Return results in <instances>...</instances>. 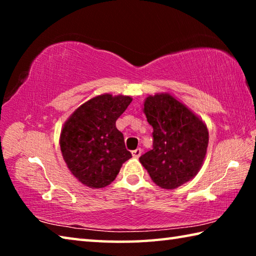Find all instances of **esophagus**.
<instances>
[{"label":"esophagus","mask_w":256,"mask_h":256,"mask_svg":"<svg viewBox=\"0 0 256 256\" xmlns=\"http://www.w3.org/2000/svg\"><path fill=\"white\" fill-rule=\"evenodd\" d=\"M141 154H142V150L140 148H138V149L132 151V156L134 158H138L141 156Z\"/></svg>","instance_id":"1"}]
</instances>
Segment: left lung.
Returning <instances> with one entry per match:
<instances>
[{
    "instance_id": "left-lung-1",
    "label": "left lung",
    "mask_w": 256,
    "mask_h": 256,
    "mask_svg": "<svg viewBox=\"0 0 256 256\" xmlns=\"http://www.w3.org/2000/svg\"><path fill=\"white\" fill-rule=\"evenodd\" d=\"M144 112L154 128V142L140 162L160 188H178L200 170L209 142L206 126L168 94L149 96Z\"/></svg>"
}]
</instances>
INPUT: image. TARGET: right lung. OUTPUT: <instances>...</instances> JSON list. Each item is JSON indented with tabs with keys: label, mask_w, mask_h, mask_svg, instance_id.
Returning <instances> with one entry per match:
<instances>
[{
	"label": "right lung",
	"mask_w": 256,
	"mask_h": 256,
	"mask_svg": "<svg viewBox=\"0 0 256 256\" xmlns=\"http://www.w3.org/2000/svg\"><path fill=\"white\" fill-rule=\"evenodd\" d=\"M131 102L128 96H97L78 108L64 124L60 151L68 170L82 184L105 188L132 157L123 134L116 128V120Z\"/></svg>",
	"instance_id": "add662e5"
}]
</instances>
